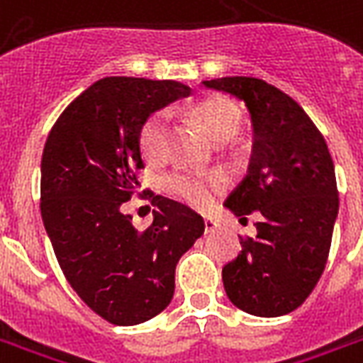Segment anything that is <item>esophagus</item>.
I'll use <instances>...</instances> for the list:
<instances>
[{"mask_svg":"<svg viewBox=\"0 0 363 363\" xmlns=\"http://www.w3.org/2000/svg\"><path fill=\"white\" fill-rule=\"evenodd\" d=\"M215 228H217V223H215L213 218H206V220H203V230H206V234L213 232Z\"/></svg>","mask_w":363,"mask_h":363,"instance_id":"obj_1","label":"esophagus"}]
</instances>
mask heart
Instances as JSON below:
<instances>
[{
  "instance_id": "obj_1",
  "label": "heart",
  "mask_w": 363,
  "mask_h": 363,
  "mask_svg": "<svg viewBox=\"0 0 363 363\" xmlns=\"http://www.w3.org/2000/svg\"><path fill=\"white\" fill-rule=\"evenodd\" d=\"M194 114L209 137L228 140L242 127V110L226 96H209L196 104ZM138 148L148 162H160L167 150V112H154L138 131ZM163 190L171 198L196 209H206L225 190V179L217 173L179 169L163 179Z\"/></svg>"
}]
</instances>
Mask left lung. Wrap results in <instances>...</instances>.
Instances as JSON below:
<instances>
[{
  "label": "left lung",
  "instance_id": "8db88e82",
  "mask_svg": "<svg viewBox=\"0 0 363 363\" xmlns=\"http://www.w3.org/2000/svg\"><path fill=\"white\" fill-rule=\"evenodd\" d=\"M245 102L255 145L247 177L225 206L238 217L259 211L255 238L223 268L226 295L253 316L289 314L322 276L339 211L333 160L325 138L303 108L259 77L203 82Z\"/></svg>",
  "mask_w": 363,
  "mask_h": 363
}]
</instances>
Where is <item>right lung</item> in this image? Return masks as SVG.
I'll list each match as a JSON object with an SVG mask.
<instances>
[{"label":"right lung","mask_w":363,"mask_h":363,"mask_svg":"<svg viewBox=\"0 0 363 363\" xmlns=\"http://www.w3.org/2000/svg\"><path fill=\"white\" fill-rule=\"evenodd\" d=\"M184 83L104 77L65 108L41 156V218L66 280L91 311L137 325L167 306L175 267L203 234V218L152 190L154 220L131 225L121 206L145 169L138 131L152 112L190 95Z\"/></svg>","instance_id":"right-lung-1"}]
</instances>
